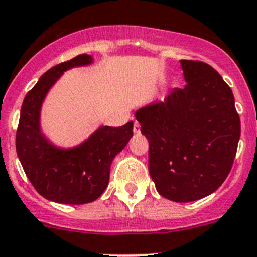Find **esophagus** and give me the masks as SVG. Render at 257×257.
Listing matches in <instances>:
<instances>
[{
	"label": "esophagus",
	"instance_id": "obj_1",
	"mask_svg": "<svg viewBox=\"0 0 257 257\" xmlns=\"http://www.w3.org/2000/svg\"><path fill=\"white\" fill-rule=\"evenodd\" d=\"M133 132H135L136 135H138L141 132V125L137 121H135V124H133Z\"/></svg>",
	"mask_w": 257,
	"mask_h": 257
}]
</instances>
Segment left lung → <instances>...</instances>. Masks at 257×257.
Listing matches in <instances>:
<instances>
[{"label":"left lung","mask_w":257,"mask_h":257,"mask_svg":"<svg viewBox=\"0 0 257 257\" xmlns=\"http://www.w3.org/2000/svg\"><path fill=\"white\" fill-rule=\"evenodd\" d=\"M186 85L136 111L149 140V172L162 196L194 202L215 193L233 166L240 137L234 95L209 64L180 61Z\"/></svg>","instance_id":"1"}]
</instances>
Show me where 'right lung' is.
I'll return each instance as SVG.
<instances>
[{
	"label": "right lung",
	"mask_w": 257,
	"mask_h": 257,
	"mask_svg": "<svg viewBox=\"0 0 257 257\" xmlns=\"http://www.w3.org/2000/svg\"><path fill=\"white\" fill-rule=\"evenodd\" d=\"M81 54L57 64L40 77L27 93L17 131V154L27 177L45 199L62 204L94 202L106 190L113 159L133 136V121L125 125L98 126L75 146L54 144L41 126L42 104L50 89L66 71L93 64Z\"/></svg>",
	"instance_id": "1"
}]
</instances>
